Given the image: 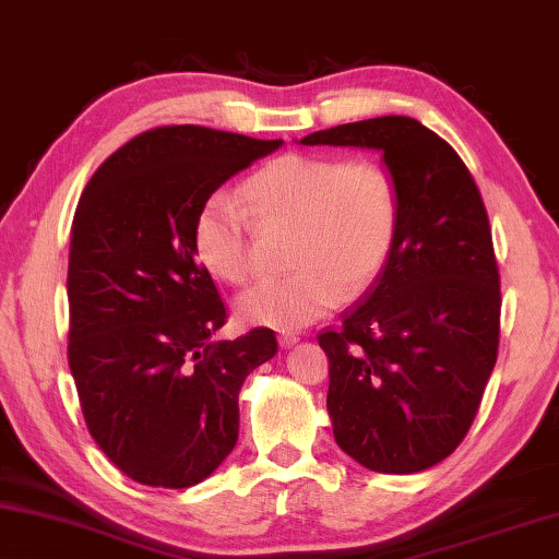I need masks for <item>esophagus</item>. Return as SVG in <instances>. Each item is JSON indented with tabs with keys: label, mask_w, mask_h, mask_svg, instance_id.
Masks as SVG:
<instances>
[{
	"label": "esophagus",
	"mask_w": 559,
	"mask_h": 559,
	"mask_svg": "<svg viewBox=\"0 0 559 559\" xmlns=\"http://www.w3.org/2000/svg\"><path fill=\"white\" fill-rule=\"evenodd\" d=\"M277 341H280L282 348H292L299 341V336L297 334H289V331H282V334L277 336Z\"/></svg>",
	"instance_id": "obj_1"
}]
</instances>
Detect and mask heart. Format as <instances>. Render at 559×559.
<instances>
[{
	"label": "heart",
	"instance_id": "1",
	"mask_svg": "<svg viewBox=\"0 0 559 559\" xmlns=\"http://www.w3.org/2000/svg\"><path fill=\"white\" fill-rule=\"evenodd\" d=\"M260 228H292L289 277L262 280L238 297L245 324L305 329L366 292L395 250L397 183L383 164L324 154H282L242 183ZM195 258L215 280L242 285L252 274V223L225 193L193 218Z\"/></svg>",
	"mask_w": 559,
	"mask_h": 559
}]
</instances>
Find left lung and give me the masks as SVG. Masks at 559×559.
I'll return each instance as SVG.
<instances>
[{"label": "left lung", "mask_w": 559, "mask_h": 559, "mask_svg": "<svg viewBox=\"0 0 559 559\" xmlns=\"http://www.w3.org/2000/svg\"><path fill=\"white\" fill-rule=\"evenodd\" d=\"M301 144L383 152L397 183L393 254L317 338L336 444L370 472H425L462 444L498 356L501 277L484 199L462 156L413 117L338 124Z\"/></svg>", "instance_id": "obj_1"}]
</instances>
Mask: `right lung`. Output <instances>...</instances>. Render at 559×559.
<instances>
[{
	"instance_id": "right-lung-1",
	"label": "right lung",
	"mask_w": 559,
	"mask_h": 559,
	"mask_svg": "<svg viewBox=\"0 0 559 559\" xmlns=\"http://www.w3.org/2000/svg\"><path fill=\"white\" fill-rule=\"evenodd\" d=\"M282 140L154 127L107 156L78 201L68 366L87 432L136 484L189 488L238 442V393L272 329L213 341L228 311L195 260L201 203Z\"/></svg>"
}]
</instances>
